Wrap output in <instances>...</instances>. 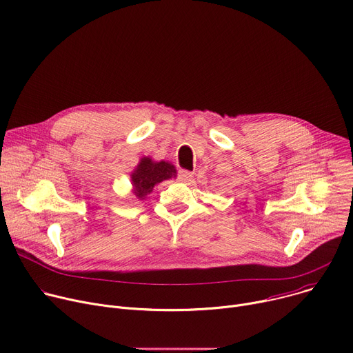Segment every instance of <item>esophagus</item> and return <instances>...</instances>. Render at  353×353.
I'll return each mask as SVG.
<instances>
[{"label":"esophagus","instance_id":"esophagus-1","mask_svg":"<svg viewBox=\"0 0 353 353\" xmlns=\"http://www.w3.org/2000/svg\"><path fill=\"white\" fill-rule=\"evenodd\" d=\"M179 180L183 181V183H188V181L193 180V173L187 172V170H180L179 172Z\"/></svg>","mask_w":353,"mask_h":353}]
</instances>
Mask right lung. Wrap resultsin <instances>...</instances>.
Wrapping results in <instances>:
<instances>
[{"label":"right lung","instance_id":"1","mask_svg":"<svg viewBox=\"0 0 353 353\" xmlns=\"http://www.w3.org/2000/svg\"><path fill=\"white\" fill-rule=\"evenodd\" d=\"M176 176V169L168 162H152V159L143 157L132 173V183L135 187V196L141 200L145 199L153 190L154 184Z\"/></svg>","mask_w":353,"mask_h":353}]
</instances>
